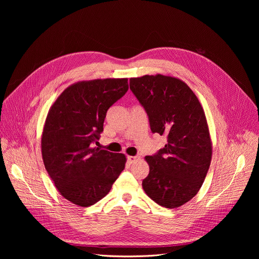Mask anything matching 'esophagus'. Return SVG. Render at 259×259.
Listing matches in <instances>:
<instances>
[{"label":"esophagus","mask_w":259,"mask_h":259,"mask_svg":"<svg viewBox=\"0 0 259 259\" xmlns=\"http://www.w3.org/2000/svg\"><path fill=\"white\" fill-rule=\"evenodd\" d=\"M127 160H128V162H129L130 164H132V163H134L135 161L138 160V157H137V156H128V157H127Z\"/></svg>","instance_id":"34e87169"}]
</instances>
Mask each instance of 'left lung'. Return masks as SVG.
Returning <instances> with one entry per match:
<instances>
[{"mask_svg":"<svg viewBox=\"0 0 259 259\" xmlns=\"http://www.w3.org/2000/svg\"><path fill=\"white\" fill-rule=\"evenodd\" d=\"M130 89L149 116L151 130L167 137L158 154L144 158L150 173L142 188L160 206L178 208L198 194L210 167L212 141L204 109L175 77L131 78Z\"/></svg>","mask_w":259,"mask_h":259,"instance_id":"left-lung-1","label":"left lung"}]
</instances>
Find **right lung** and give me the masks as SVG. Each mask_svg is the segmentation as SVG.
Here are the masks:
<instances>
[{"label":"right lung","mask_w":259,"mask_h":259,"mask_svg":"<svg viewBox=\"0 0 259 259\" xmlns=\"http://www.w3.org/2000/svg\"><path fill=\"white\" fill-rule=\"evenodd\" d=\"M128 79L71 84L51 105L42 132L45 168L60 195L89 207L105 197L125 168L126 156L94 146L107 109L128 90Z\"/></svg>","instance_id":"right-lung-1"}]
</instances>
